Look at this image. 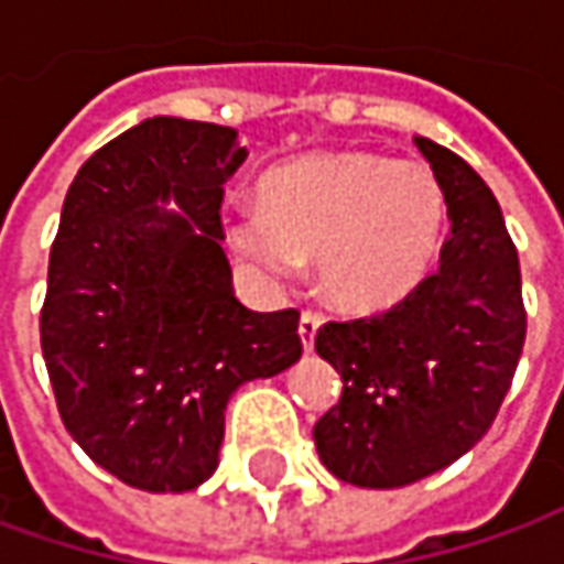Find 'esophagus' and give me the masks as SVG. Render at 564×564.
<instances>
[{"label":"esophagus","mask_w":564,"mask_h":564,"mask_svg":"<svg viewBox=\"0 0 564 564\" xmlns=\"http://www.w3.org/2000/svg\"><path fill=\"white\" fill-rule=\"evenodd\" d=\"M319 323H323V316L314 314V311H304V314H301L297 333H301V341H304V351H311V348H314V338H316V329H319Z\"/></svg>","instance_id":"obj_1"}]
</instances>
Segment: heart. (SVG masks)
<instances>
[{
	"label": "heart",
	"instance_id": "heart-1",
	"mask_svg": "<svg viewBox=\"0 0 564 564\" xmlns=\"http://www.w3.org/2000/svg\"><path fill=\"white\" fill-rule=\"evenodd\" d=\"M445 191L433 169L333 150L272 169L260 204H231V253L263 285H289L316 253L323 294L341 311H379L421 282L440 245Z\"/></svg>",
	"mask_w": 564,
	"mask_h": 564
}]
</instances>
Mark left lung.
Returning <instances> with one entry per match:
<instances>
[{"label": "left lung", "instance_id": "1", "mask_svg": "<svg viewBox=\"0 0 564 564\" xmlns=\"http://www.w3.org/2000/svg\"><path fill=\"white\" fill-rule=\"evenodd\" d=\"M414 143L452 219L440 270L389 311L316 333V355L345 382L316 421V452L338 480L367 489L408 487L480 443L528 333L518 250L492 191L458 153Z\"/></svg>", "mask_w": 564, "mask_h": 564}]
</instances>
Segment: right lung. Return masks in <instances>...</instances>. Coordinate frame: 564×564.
Listing matches in <instances>:
<instances>
[{
    "label": "right lung",
    "mask_w": 564,
    "mask_h": 564,
    "mask_svg": "<svg viewBox=\"0 0 564 564\" xmlns=\"http://www.w3.org/2000/svg\"><path fill=\"white\" fill-rule=\"evenodd\" d=\"M245 160L235 128L156 116L65 194L40 345L65 430L128 487H200L235 389L301 358V314H257L231 289L219 206Z\"/></svg>",
    "instance_id": "1"
}]
</instances>
